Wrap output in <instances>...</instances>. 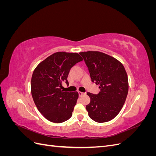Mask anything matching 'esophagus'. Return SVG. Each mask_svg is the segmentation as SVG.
<instances>
[{
	"label": "esophagus",
	"instance_id": "1",
	"mask_svg": "<svg viewBox=\"0 0 156 156\" xmlns=\"http://www.w3.org/2000/svg\"><path fill=\"white\" fill-rule=\"evenodd\" d=\"M78 93H79V96H82L83 95H84V93H83L82 92H78Z\"/></svg>",
	"mask_w": 156,
	"mask_h": 156
}]
</instances>
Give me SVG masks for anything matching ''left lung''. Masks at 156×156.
<instances>
[{"instance_id": "obj_1", "label": "left lung", "mask_w": 156, "mask_h": 156, "mask_svg": "<svg viewBox=\"0 0 156 156\" xmlns=\"http://www.w3.org/2000/svg\"><path fill=\"white\" fill-rule=\"evenodd\" d=\"M92 81L99 84L98 94L88 92L90 102L86 106L88 116L99 123L111 120L120 112L128 92V79L121 62L99 51L81 52Z\"/></svg>"}]
</instances>
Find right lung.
<instances>
[{
  "mask_svg": "<svg viewBox=\"0 0 156 156\" xmlns=\"http://www.w3.org/2000/svg\"><path fill=\"white\" fill-rule=\"evenodd\" d=\"M83 60L77 53L57 52L42 61L31 79V94L38 111L46 119L62 123L69 119L79 97L77 92H64L68 75L75 64Z\"/></svg>",
  "mask_w": 156,
  "mask_h": 156,
  "instance_id": "right-lung-1",
  "label": "right lung"
}]
</instances>
